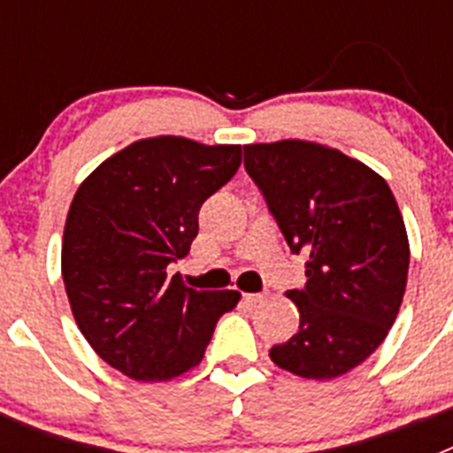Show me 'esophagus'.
I'll use <instances>...</instances> for the list:
<instances>
[{"instance_id": "obj_1", "label": "esophagus", "mask_w": 453, "mask_h": 453, "mask_svg": "<svg viewBox=\"0 0 453 453\" xmlns=\"http://www.w3.org/2000/svg\"><path fill=\"white\" fill-rule=\"evenodd\" d=\"M242 299L254 306V303H261L263 299H265V295H261V292H247V295H242Z\"/></svg>"}]
</instances>
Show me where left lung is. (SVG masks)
Returning a JSON list of instances; mask_svg holds the SVG:
<instances>
[{
  "instance_id": "obj_1",
  "label": "left lung",
  "mask_w": 453,
  "mask_h": 453,
  "mask_svg": "<svg viewBox=\"0 0 453 453\" xmlns=\"http://www.w3.org/2000/svg\"><path fill=\"white\" fill-rule=\"evenodd\" d=\"M245 170L265 197L308 281L286 295L299 331L270 358L302 379H335L374 354L406 292L408 235L386 179L308 140L245 145Z\"/></svg>"
}]
</instances>
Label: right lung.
I'll return each mask as SVG.
<instances>
[{"label":"right lung","mask_w":453,"mask_h":453,"mask_svg":"<svg viewBox=\"0 0 453 453\" xmlns=\"http://www.w3.org/2000/svg\"><path fill=\"white\" fill-rule=\"evenodd\" d=\"M240 145L138 140L79 186L63 234V283L83 338L135 381L199 365L235 290H195L167 265L188 256L199 208L231 181Z\"/></svg>","instance_id":"right-lung-1"}]
</instances>
